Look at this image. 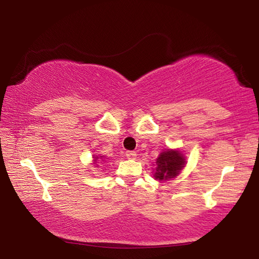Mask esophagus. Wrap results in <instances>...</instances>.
Here are the masks:
<instances>
[{
    "mask_svg": "<svg viewBox=\"0 0 259 259\" xmlns=\"http://www.w3.org/2000/svg\"><path fill=\"white\" fill-rule=\"evenodd\" d=\"M125 156L128 157V159H135V157L137 156V153L134 152V151H126L125 152Z\"/></svg>",
    "mask_w": 259,
    "mask_h": 259,
    "instance_id": "1",
    "label": "esophagus"
}]
</instances>
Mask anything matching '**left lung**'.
Segmentation results:
<instances>
[{"instance_id": "8db88e82", "label": "left lung", "mask_w": 259, "mask_h": 259, "mask_svg": "<svg viewBox=\"0 0 259 259\" xmlns=\"http://www.w3.org/2000/svg\"><path fill=\"white\" fill-rule=\"evenodd\" d=\"M155 163L154 178L162 182L178 176L181 170L185 166L186 160L181 151L165 150L160 153Z\"/></svg>"}]
</instances>
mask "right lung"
Returning a JSON list of instances; mask_svg holds the SVG:
<instances>
[{"label": "right lung", "instance_id": "1", "mask_svg": "<svg viewBox=\"0 0 259 259\" xmlns=\"http://www.w3.org/2000/svg\"><path fill=\"white\" fill-rule=\"evenodd\" d=\"M105 160H104V156H94V164H96V165H98L97 164V163H100V164H103V162H104Z\"/></svg>", "mask_w": 259, "mask_h": 259}]
</instances>
